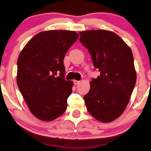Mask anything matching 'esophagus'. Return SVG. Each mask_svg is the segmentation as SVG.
I'll use <instances>...</instances> for the list:
<instances>
[{"label": "esophagus", "mask_w": 151, "mask_h": 151, "mask_svg": "<svg viewBox=\"0 0 151 151\" xmlns=\"http://www.w3.org/2000/svg\"><path fill=\"white\" fill-rule=\"evenodd\" d=\"M79 83H80L79 81H76V80L74 81V84L75 85H78V84H79Z\"/></svg>", "instance_id": "obj_1"}]
</instances>
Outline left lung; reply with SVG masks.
I'll use <instances>...</instances> for the list:
<instances>
[{"label": "left lung", "mask_w": 151, "mask_h": 151, "mask_svg": "<svg viewBox=\"0 0 151 151\" xmlns=\"http://www.w3.org/2000/svg\"><path fill=\"white\" fill-rule=\"evenodd\" d=\"M79 40L88 49L100 75L92 78L84 96L87 111L97 120L109 123L125 111L136 82L131 49L115 33L104 30L83 31Z\"/></svg>", "instance_id": "1"}]
</instances>
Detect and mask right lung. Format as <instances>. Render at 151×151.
<instances>
[{
	"label": "right lung",
	"instance_id": "obj_1",
	"mask_svg": "<svg viewBox=\"0 0 151 151\" xmlns=\"http://www.w3.org/2000/svg\"><path fill=\"white\" fill-rule=\"evenodd\" d=\"M78 38L74 31H44L19 54L17 86L30 112L40 120L53 121L66 110L73 82L64 79V59Z\"/></svg>",
	"mask_w": 151,
	"mask_h": 151
}]
</instances>
